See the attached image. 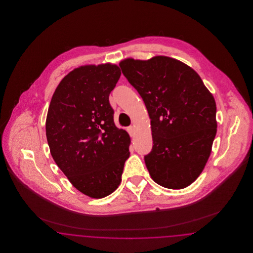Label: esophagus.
<instances>
[{
	"mask_svg": "<svg viewBox=\"0 0 253 253\" xmlns=\"http://www.w3.org/2000/svg\"><path fill=\"white\" fill-rule=\"evenodd\" d=\"M127 131H128L129 134H130L131 136H133V134H134V127H133V126H129V127L127 128Z\"/></svg>",
	"mask_w": 253,
	"mask_h": 253,
	"instance_id": "1",
	"label": "esophagus"
}]
</instances>
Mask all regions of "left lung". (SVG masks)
Instances as JSON below:
<instances>
[{"label":"left lung","mask_w":253,"mask_h":253,"mask_svg":"<svg viewBox=\"0 0 253 253\" xmlns=\"http://www.w3.org/2000/svg\"><path fill=\"white\" fill-rule=\"evenodd\" d=\"M151 119L146 167L158 185L180 190L202 172L216 135V103L199 75L180 60L157 56L120 63Z\"/></svg>","instance_id":"8db88e82"}]
</instances>
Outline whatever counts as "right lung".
<instances>
[{
	"instance_id": "add662e5",
	"label": "right lung",
	"mask_w": 253,
	"mask_h": 253,
	"mask_svg": "<svg viewBox=\"0 0 253 253\" xmlns=\"http://www.w3.org/2000/svg\"><path fill=\"white\" fill-rule=\"evenodd\" d=\"M121 75L111 63L76 68L61 80L49 105L45 130L52 157L73 186L92 198L118 189L130 157V135L115 125L109 102Z\"/></svg>"
}]
</instances>
